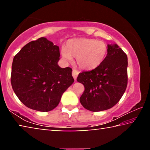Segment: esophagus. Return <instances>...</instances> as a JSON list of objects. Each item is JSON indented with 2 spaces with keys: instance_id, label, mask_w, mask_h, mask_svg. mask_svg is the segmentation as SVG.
I'll return each mask as SVG.
<instances>
[{
  "instance_id": "1",
  "label": "esophagus",
  "mask_w": 150,
  "mask_h": 150,
  "mask_svg": "<svg viewBox=\"0 0 150 150\" xmlns=\"http://www.w3.org/2000/svg\"><path fill=\"white\" fill-rule=\"evenodd\" d=\"M79 71L77 70H75V69H73V72H72V75H73V78H74V79H75V81H76V79H77V76H78V75H79Z\"/></svg>"
}]
</instances>
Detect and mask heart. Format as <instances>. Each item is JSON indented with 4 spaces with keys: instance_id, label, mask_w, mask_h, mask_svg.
<instances>
[{
    "instance_id": "b5f03b06",
    "label": "heart",
    "mask_w": 150,
    "mask_h": 150,
    "mask_svg": "<svg viewBox=\"0 0 150 150\" xmlns=\"http://www.w3.org/2000/svg\"><path fill=\"white\" fill-rule=\"evenodd\" d=\"M108 47L105 42L95 39L75 38L69 40L62 50L65 61L71 62L76 57L79 67L85 70H93L101 65L107 55Z\"/></svg>"
}]
</instances>
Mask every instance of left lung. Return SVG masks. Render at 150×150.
<instances>
[{
  "instance_id": "left-lung-1",
  "label": "left lung",
  "mask_w": 150,
  "mask_h": 150,
  "mask_svg": "<svg viewBox=\"0 0 150 150\" xmlns=\"http://www.w3.org/2000/svg\"><path fill=\"white\" fill-rule=\"evenodd\" d=\"M107 47V55L101 65L79 73L77 79L85 87L80 103L92 112L113 107L124 95L128 83L126 54L116 44H108Z\"/></svg>"
}]
</instances>
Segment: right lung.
<instances>
[{"mask_svg":"<svg viewBox=\"0 0 150 150\" xmlns=\"http://www.w3.org/2000/svg\"><path fill=\"white\" fill-rule=\"evenodd\" d=\"M59 57V46L44 37L25 45L14 56L11 85L27 107L40 112L53 110L74 82L71 68L58 65Z\"/></svg>","mask_w":150,"mask_h":150,"instance_id":"add662e5","label":"right lung"}]
</instances>
